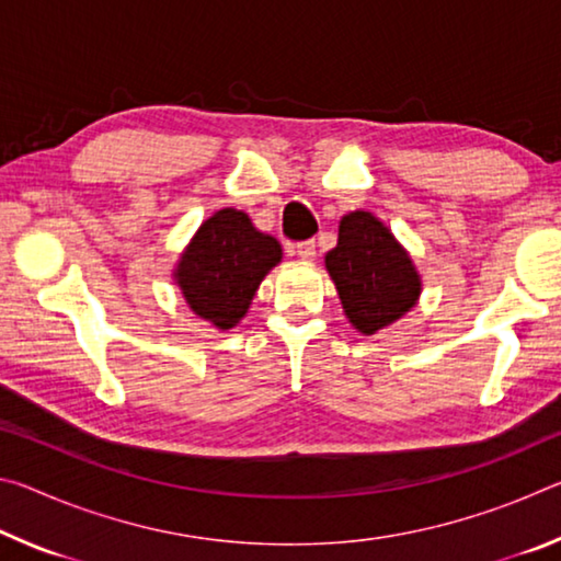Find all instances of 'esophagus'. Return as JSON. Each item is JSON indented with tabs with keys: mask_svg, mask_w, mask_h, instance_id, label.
I'll use <instances>...</instances> for the list:
<instances>
[{
	"mask_svg": "<svg viewBox=\"0 0 561 561\" xmlns=\"http://www.w3.org/2000/svg\"><path fill=\"white\" fill-rule=\"evenodd\" d=\"M294 252H297V257L301 260H314L317 257V242L314 240H304L294 244Z\"/></svg>",
	"mask_w": 561,
	"mask_h": 561,
	"instance_id": "1",
	"label": "esophagus"
}]
</instances>
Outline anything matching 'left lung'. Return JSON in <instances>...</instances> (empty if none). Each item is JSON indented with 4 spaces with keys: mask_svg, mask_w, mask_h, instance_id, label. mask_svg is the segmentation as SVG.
<instances>
[{
    "mask_svg": "<svg viewBox=\"0 0 561 561\" xmlns=\"http://www.w3.org/2000/svg\"><path fill=\"white\" fill-rule=\"evenodd\" d=\"M327 270L351 324L376 334L413 307L421 279L396 237L371 213H351L339 225V242Z\"/></svg>",
    "mask_w": 561,
    "mask_h": 561,
    "instance_id": "1",
    "label": "left lung"
}]
</instances>
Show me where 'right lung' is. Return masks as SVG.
Wrapping results in <instances>:
<instances>
[{
  "label": "right lung",
  "mask_w": 561,
  "mask_h": 561,
  "mask_svg": "<svg viewBox=\"0 0 561 561\" xmlns=\"http://www.w3.org/2000/svg\"><path fill=\"white\" fill-rule=\"evenodd\" d=\"M279 260L282 247L274 237L254 230L244 213L225 207L201 225L178 262L175 279L197 317L232 329Z\"/></svg>",
  "instance_id": "1"
}]
</instances>
